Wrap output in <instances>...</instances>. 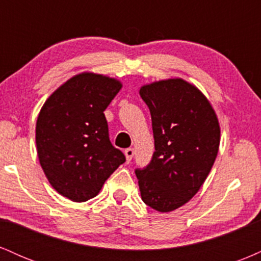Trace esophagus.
I'll return each mask as SVG.
<instances>
[{"instance_id": "obj_1", "label": "esophagus", "mask_w": 261, "mask_h": 261, "mask_svg": "<svg viewBox=\"0 0 261 261\" xmlns=\"http://www.w3.org/2000/svg\"><path fill=\"white\" fill-rule=\"evenodd\" d=\"M134 153H135L134 148H126V149H125V155H126V160H127L128 162L133 160Z\"/></svg>"}]
</instances>
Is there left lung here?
<instances>
[{
  "label": "left lung",
  "instance_id": "left-lung-1",
  "mask_svg": "<svg viewBox=\"0 0 261 261\" xmlns=\"http://www.w3.org/2000/svg\"><path fill=\"white\" fill-rule=\"evenodd\" d=\"M151 112L154 153L136 170L142 201L158 212L181 207L200 190L220 148L221 128L214 107L182 79L141 86Z\"/></svg>",
  "mask_w": 261,
  "mask_h": 261
}]
</instances>
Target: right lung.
Masks as SVG:
<instances>
[{"label": "right lung", "instance_id": "obj_1", "mask_svg": "<svg viewBox=\"0 0 261 261\" xmlns=\"http://www.w3.org/2000/svg\"><path fill=\"white\" fill-rule=\"evenodd\" d=\"M121 88V81L106 74H74L50 94L39 112V162L51 187L71 201L97 196L125 162L124 153L110 143L104 115Z\"/></svg>", "mask_w": 261, "mask_h": 261}]
</instances>
